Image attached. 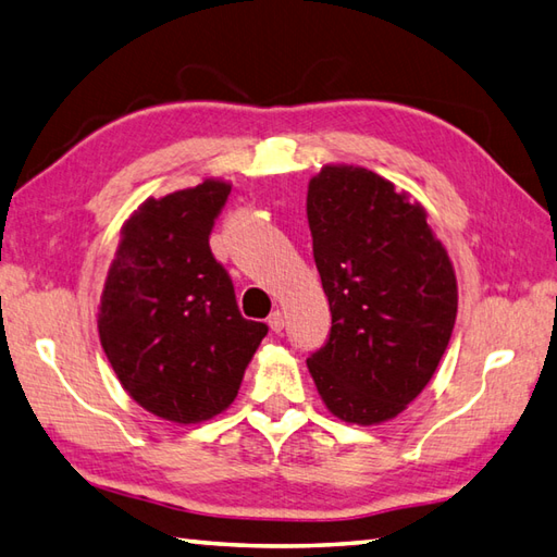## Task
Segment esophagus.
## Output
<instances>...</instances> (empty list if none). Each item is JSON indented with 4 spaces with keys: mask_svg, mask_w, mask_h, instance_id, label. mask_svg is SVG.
I'll list each match as a JSON object with an SVG mask.
<instances>
[{
    "mask_svg": "<svg viewBox=\"0 0 557 557\" xmlns=\"http://www.w3.org/2000/svg\"><path fill=\"white\" fill-rule=\"evenodd\" d=\"M269 326H271V332H276V334H281L283 332V326H286V314H283L281 310H274L269 314Z\"/></svg>",
    "mask_w": 557,
    "mask_h": 557,
    "instance_id": "obj_1",
    "label": "esophagus"
}]
</instances>
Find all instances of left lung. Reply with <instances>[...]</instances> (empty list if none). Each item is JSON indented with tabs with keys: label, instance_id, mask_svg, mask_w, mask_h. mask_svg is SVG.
<instances>
[{
	"label": "left lung",
	"instance_id": "left-lung-1",
	"mask_svg": "<svg viewBox=\"0 0 557 557\" xmlns=\"http://www.w3.org/2000/svg\"><path fill=\"white\" fill-rule=\"evenodd\" d=\"M314 264L332 334L308 358L344 423L406 411L433 377L457 320V276L428 211L368 168L326 163L308 185Z\"/></svg>",
	"mask_w": 557,
	"mask_h": 557
}]
</instances>
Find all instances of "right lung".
<instances>
[{
    "label": "right lung",
    "mask_w": 557,
    "mask_h": 557,
    "mask_svg": "<svg viewBox=\"0 0 557 557\" xmlns=\"http://www.w3.org/2000/svg\"><path fill=\"white\" fill-rule=\"evenodd\" d=\"M231 183L209 177L139 203L120 231L98 305V334L120 384L170 423L228 408L267 324L237 310L233 281L209 247Z\"/></svg>",
    "instance_id": "1"
}]
</instances>
